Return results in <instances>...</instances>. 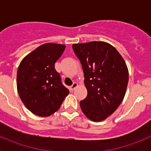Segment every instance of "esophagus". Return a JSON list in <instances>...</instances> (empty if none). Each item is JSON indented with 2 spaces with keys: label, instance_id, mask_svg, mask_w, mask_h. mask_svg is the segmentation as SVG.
Segmentation results:
<instances>
[{
  "label": "esophagus",
  "instance_id": "obj_1",
  "mask_svg": "<svg viewBox=\"0 0 151 151\" xmlns=\"http://www.w3.org/2000/svg\"><path fill=\"white\" fill-rule=\"evenodd\" d=\"M77 87H78V83H76V82H73V85L70 86V90L74 91Z\"/></svg>",
  "mask_w": 151,
  "mask_h": 151
}]
</instances>
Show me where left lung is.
<instances>
[{
	"mask_svg": "<svg viewBox=\"0 0 151 151\" xmlns=\"http://www.w3.org/2000/svg\"><path fill=\"white\" fill-rule=\"evenodd\" d=\"M73 49L82 64L87 97L80 101L82 112L94 122L104 120L125 97L129 71L114 47L104 41L74 44Z\"/></svg>",
	"mask_w": 151,
	"mask_h": 151,
	"instance_id": "8db88e82",
	"label": "left lung"
}]
</instances>
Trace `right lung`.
I'll list each match as a JSON object with an SVG mask.
<instances>
[{"mask_svg": "<svg viewBox=\"0 0 151 151\" xmlns=\"http://www.w3.org/2000/svg\"><path fill=\"white\" fill-rule=\"evenodd\" d=\"M66 46L47 43L28 54L17 70L19 95L28 110L39 116H49L59 110L69 94L54 67Z\"/></svg>", "mask_w": 151, "mask_h": 151, "instance_id": "add662e5", "label": "right lung"}]
</instances>
